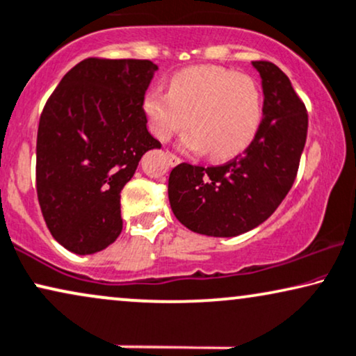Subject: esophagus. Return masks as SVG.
<instances>
[{"mask_svg":"<svg viewBox=\"0 0 356 356\" xmlns=\"http://www.w3.org/2000/svg\"><path fill=\"white\" fill-rule=\"evenodd\" d=\"M165 156H168V159H169L170 165H175V164H179V163H181V157H179V156H175L174 152H170V151H165Z\"/></svg>","mask_w":356,"mask_h":356,"instance_id":"obj_1","label":"esophagus"}]
</instances>
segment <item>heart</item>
I'll return each mask as SVG.
<instances>
[{"label": "heart", "instance_id": "obj_1", "mask_svg": "<svg viewBox=\"0 0 356 356\" xmlns=\"http://www.w3.org/2000/svg\"><path fill=\"white\" fill-rule=\"evenodd\" d=\"M151 133L168 141L191 126L182 139L191 151L222 161L253 141L263 116L261 90L253 77L215 65L191 67L170 79L169 92L151 90L143 100Z\"/></svg>", "mask_w": 356, "mask_h": 356}]
</instances>
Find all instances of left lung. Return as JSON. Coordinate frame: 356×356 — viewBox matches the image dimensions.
<instances>
[{"label": "left lung", "mask_w": 356, "mask_h": 356, "mask_svg": "<svg viewBox=\"0 0 356 356\" xmlns=\"http://www.w3.org/2000/svg\"><path fill=\"white\" fill-rule=\"evenodd\" d=\"M253 65L263 79V120L243 154L222 165H175L169 202L175 218L207 236L253 230L281 205L298 175L307 138V110L287 75L268 60Z\"/></svg>", "instance_id": "1"}]
</instances>
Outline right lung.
Returning <instances> with one entry per match:
<instances>
[{
    "mask_svg": "<svg viewBox=\"0 0 356 356\" xmlns=\"http://www.w3.org/2000/svg\"><path fill=\"white\" fill-rule=\"evenodd\" d=\"M157 65L88 57L64 75L39 120L35 191L51 235L75 254L110 246L123 230L120 195L146 151L143 100Z\"/></svg>",
    "mask_w": 356,
    "mask_h": 356,
    "instance_id": "right-lung-1",
    "label": "right lung"
}]
</instances>
